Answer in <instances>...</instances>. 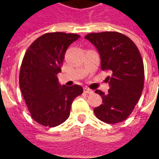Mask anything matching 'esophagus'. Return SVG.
I'll return each instance as SVG.
<instances>
[{"mask_svg": "<svg viewBox=\"0 0 159 159\" xmlns=\"http://www.w3.org/2000/svg\"><path fill=\"white\" fill-rule=\"evenodd\" d=\"M84 92H86L87 94H89V95H91V94L94 93V91L91 90V89H89V88H84Z\"/></svg>", "mask_w": 159, "mask_h": 159, "instance_id": "34e87169", "label": "esophagus"}]
</instances>
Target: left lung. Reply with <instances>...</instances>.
I'll return each instance as SVG.
<instances>
[{"instance_id": "8db88e82", "label": "left lung", "mask_w": 159, "mask_h": 159, "mask_svg": "<svg viewBox=\"0 0 159 159\" xmlns=\"http://www.w3.org/2000/svg\"><path fill=\"white\" fill-rule=\"evenodd\" d=\"M100 55L101 69L111 73L107 77L110 89L101 90L102 104L94 109L97 119L115 124L124 121L134 111L143 93V61L137 47L127 36L117 32L89 34L85 36Z\"/></svg>"}]
</instances>
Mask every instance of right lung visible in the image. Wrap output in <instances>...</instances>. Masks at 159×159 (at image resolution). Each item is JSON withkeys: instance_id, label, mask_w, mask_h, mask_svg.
<instances>
[{"instance_id": "add662e5", "label": "right lung", "mask_w": 159, "mask_h": 159, "mask_svg": "<svg viewBox=\"0 0 159 159\" xmlns=\"http://www.w3.org/2000/svg\"><path fill=\"white\" fill-rule=\"evenodd\" d=\"M80 35L45 34L29 47L19 74V87L32 118L45 126H57L70 116L71 103L83 93L80 85L61 86V71L67 48Z\"/></svg>"}]
</instances>
